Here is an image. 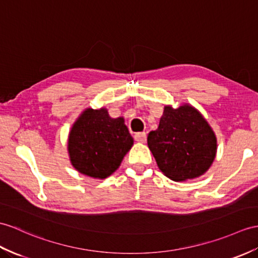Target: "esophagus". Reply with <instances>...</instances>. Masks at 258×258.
I'll return each instance as SVG.
<instances>
[{
	"label": "esophagus",
	"instance_id": "esophagus-1",
	"mask_svg": "<svg viewBox=\"0 0 258 258\" xmlns=\"http://www.w3.org/2000/svg\"><path fill=\"white\" fill-rule=\"evenodd\" d=\"M135 139L136 141L140 142V143H144L147 141V134L146 133H137L135 135Z\"/></svg>",
	"mask_w": 258,
	"mask_h": 258
}]
</instances>
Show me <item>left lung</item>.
Returning <instances> with one entry per match:
<instances>
[{
	"instance_id": "1",
	"label": "left lung",
	"mask_w": 258,
	"mask_h": 258,
	"mask_svg": "<svg viewBox=\"0 0 258 258\" xmlns=\"http://www.w3.org/2000/svg\"><path fill=\"white\" fill-rule=\"evenodd\" d=\"M148 147L165 176L185 181L210 168L217 155V137L194 106L165 105L158 129L148 136Z\"/></svg>"
}]
</instances>
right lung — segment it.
Wrapping results in <instances>:
<instances>
[{
    "label": "right lung",
    "mask_w": 258,
    "mask_h": 258,
    "mask_svg": "<svg viewBox=\"0 0 258 258\" xmlns=\"http://www.w3.org/2000/svg\"><path fill=\"white\" fill-rule=\"evenodd\" d=\"M133 146L123 117L111 118L105 107L86 108L72 124L68 153L78 172L104 179L117 171Z\"/></svg>",
    "instance_id": "obj_1"
}]
</instances>
